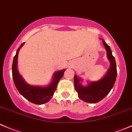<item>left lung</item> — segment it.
<instances>
[{
    "label": "left lung",
    "mask_w": 132,
    "mask_h": 132,
    "mask_svg": "<svg viewBox=\"0 0 132 132\" xmlns=\"http://www.w3.org/2000/svg\"><path fill=\"white\" fill-rule=\"evenodd\" d=\"M103 42L107 51V55L111 63V67L106 75L97 81L90 83L88 86L84 87L81 85V79L77 75L74 77L75 88L80 99L86 102L97 103L108 95L113 88L117 76V70L115 59L112 54V51L109 45Z\"/></svg>",
    "instance_id": "1"
}]
</instances>
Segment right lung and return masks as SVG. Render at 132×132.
Listing matches in <instances>:
<instances>
[{
    "label": "right lung",
    "mask_w": 132,
    "mask_h": 132,
    "mask_svg": "<svg viewBox=\"0 0 132 132\" xmlns=\"http://www.w3.org/2000/svg\"><path fill=\"white\" fill-rule=\"evenodd\" d=\"M24 42L19 46L13 59L12 73L14 83L21 95H23L28 101L35 104H43L47 102L52 97L54 93L56 90L58 82L63 77L65 70L59 71L54 73L53 81L50 84V85L47 87H36V86H31L27 84L23 80L21 76L19 75L17 70L18 55L19 49L24 45Z\"/></svg>",
    "instance_id": "add662e5"
}]
</instances>
